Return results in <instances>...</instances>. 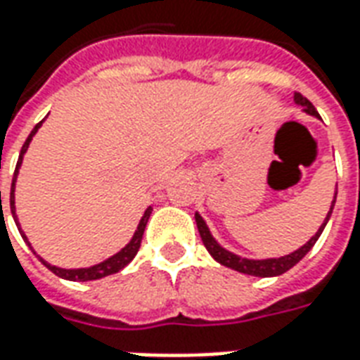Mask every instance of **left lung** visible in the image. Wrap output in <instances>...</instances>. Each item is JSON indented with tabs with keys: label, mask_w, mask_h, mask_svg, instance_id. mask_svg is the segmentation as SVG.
<instances>
[{
	"label": "left lung",
	"mask_w": 360,
	"mask_h": 360,
	"mask_svg": "<svg viewBox=\"0 0 360 360\" xmlns=\"http://www.w3.org/2000/svg\"><path fill=\"white\" fill-rule=\"evenodd\" d=\"M295 102L299 103V105H302L304 108V111L307 113H310V115H314V117H320L318 115L316 108L312 105V103L304 98L302 94H295ZM335 196H338V193L333 195V200H332V206H330V212H328V216H326L324 224L318 227V231L312 237H310L309 241L302 245L301 249H297L295 252H291V255H285V257H279V258H264V260H250V258H243L239 257V255H233V252H229L227 249H224L221 245H219L214 237H212L210 229H208V226H206V221L202 219V216L196 212L195 214V219H196V227H198V233H200V239H202L204 247H206V250L210 252L212 258L216 260V262H219L221 266H227V268H231V270L235 271H241V274H247V276H258V278H274V276H281V274H285L287 270H291L299 260H301L307 252H309L312 247H314V243L318 241V237L322 235V231H324L326 224H328V219H330V216H332V210L333 206H335Z\"/></svg>",
	"instance_id": "left-lung-1"
}]
</instances>
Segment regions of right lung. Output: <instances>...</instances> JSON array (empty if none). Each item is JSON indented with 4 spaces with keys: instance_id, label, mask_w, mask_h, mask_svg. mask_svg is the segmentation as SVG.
Masks as SVG:
<instances>
[{
    "instance_id": "obj_1",
    "label": "right lung",
    "mask_w": 360,
    "mask_h": 360,
    "mask_svg": "<svg viewBox=\"0 0 360 360\" xmlns=\"http://www.w3.org/2000/svg\"><path fill=\"white\" fill-rule=\"evenodd\" d=\"M44 121H40L38 125L32 129V133L28 134V139L25 141V144H22V148H20V156H19V162H17V167H15V175H13V183H11V196H9V202H11V212H13V218H15V224H17V227H19L20 235H22V239L27 241V245L30 247V243H28L27 235H25V231L20 229V224L19 219H17V214H15V181H17V175H19V167L20 164H22V156L27 154L28 150V144H30V141H32V136L36 134V131L42 127ZM0 204H1V191H0ZM150 214H152V206H148L146 208V212H144V216L141 218V221H139V227H136V231H134L133 239L127 243L123 249L119 250L117 255H113V257H110L108 260H103V262H100V264H94L90 266V268H73V270H65V268H58V266H51L50 262H46L44 258H40V262H42L48 270H51L56 276H59V278L63 279H69V281H92V279H100V278H105V276H111V274H117L119 270H123L131 260H133L134 257H136V252H139V249H141V241H142V235H144V227H146V224H148V218ZM32 249V247H30ZM34 252V250H32ZM36 255V252H34Z\"/></svg>"
}]
</instances>
